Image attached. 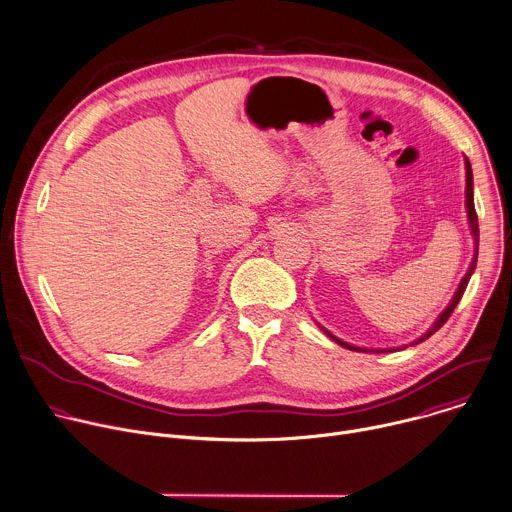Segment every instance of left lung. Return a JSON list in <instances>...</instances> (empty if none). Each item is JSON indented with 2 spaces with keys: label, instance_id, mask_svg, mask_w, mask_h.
Listing matches in <instances>:
<instances>
[{
  "label": "left lung",
  "instance_id": "1",
  "mask_svg": "<svg viewBox=\"0 0 512 512\" xmlns=\"http://www.w3.org/2000/svg\"><path fill=\"white\" fill-rule=\"evenodd\" d=\"M466 206H468V216H470V223H472V233H474V237H476V253H474V261H472V265H470V269H468V273H466V277L462 279V283H460V287H458V291H456V296H454V300H452V304L446 308V312L437 318V322L433 324V328L425 334V336H421L417 342H413V344H419V342H423V340H427L433 332H437L440 330L446 322H448V318L452 316V312L456 310V306L460 304V300H462V296H464V291H466V285H468V281H470V275H472V271H474V267H476V261H478V214H476V208H474V192H472V168H470V162H466ZM330 338H334L332 334H330ZM338 344H342L344 348H350V350H360V348H354V346H348V344H344V342H340L338 338H334ZM379 352V350H377ZM383 352V350H381Z\"/></svg>",
  "mask_w": 512,
  "mask_h": 512
}]
</instances>
